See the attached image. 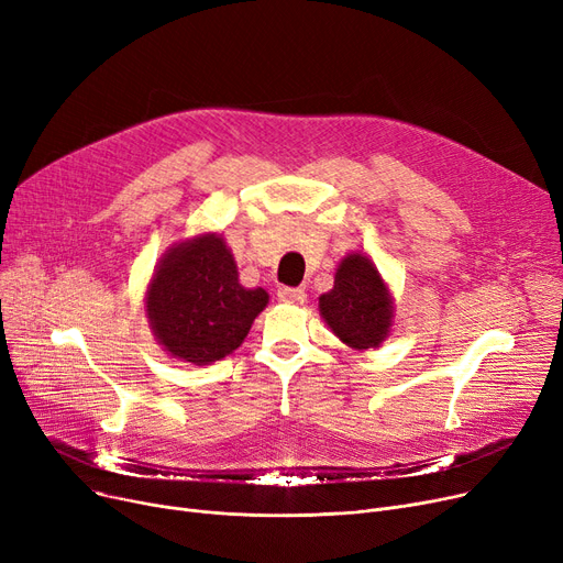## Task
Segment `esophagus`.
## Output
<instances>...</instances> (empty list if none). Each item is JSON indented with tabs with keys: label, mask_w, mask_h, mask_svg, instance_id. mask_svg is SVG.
I'll list each match as a JSON object with an SVG mask.
<instances>
[{
	"label": "esophagus",
	"mask_w": 563,
	"mask_h": 563,
	"mask_svg": "<svg viewBox=\"0 0 563 563\" xmlns=\"http://www.w3.org/2000/svg\"><path fill=\"white\" fill-rule=\"evenodd\" d=\"M278 299L285 303H303L306 301V289L301 287H280L278 289Z\"/></svg>",
	"instance_id": "1"
}]
</instances>
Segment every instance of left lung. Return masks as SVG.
I'll return each instance as SVG.
<instances>
[{
	"mask_svg": "<svg viewBox=\"0 0 563 563\" xmlns=\"http://www.w3.org/2000/svg\"><path fill=\"white\" fill-rule=\"evenodd\" d=\"M319 310L331 331L353 349L378 346L393 319L388 287L365 255L342 260L333 289L319 297Z\"/></svg>",
	"mask_w": 563,
	"mask_h": 563,
	"instance_id": "8db88e82",
	"label": "left lung"
}]
</instances>
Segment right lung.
Returning a JSON list of instances; mask_svg holds the SVG:
<instances>
[{
  "instance_id": "add662e5",
  "label": "right lung",
  "mask_w": 563,
  "mask_h": 563,
  "mask_svg": "<svg viewBox=\"0 0 563 563\" xmlns=\"http://www.w3.org/2000/svg\"><path fill=\"white\" fill-rule=\"evenodd\" d=\"M145 303L155 338L173 358L210 365L244 342L269 294L242 287L225 242L202 234L166 253Z\"/></svg>"
}]
</instances>
